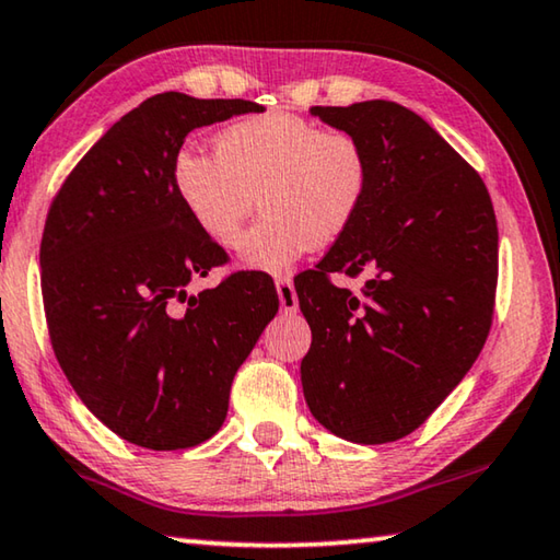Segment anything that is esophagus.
I'll return each instance as SVG.
<instances>
[{
	"label": "esophagus",
	"mask_w": 560,
	"mask_h": 560,
	"mask_svg": "<svg viewBox=\"0 0 560 560\" xmlns=\"http://www.w3.org/2000/svg\"><path fill=\"white\" fill-rule=\"evenodd\" d=\"M275 288H278L282 313H285V315L298 313L300 300H298V292H295V285H292V280L290 278H278V280H275Z\"/></svg>",
	"instance_id": "1"
}]
</instances>
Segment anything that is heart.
I'll use <instances>...</instances> for the list:
<instances>
[{
	"instance_id": "1",
	"label": "heart",
	"mask_w": 560,
	"mask_h": 560,
	"mask_svg": "<svg viewBox=\"0 0 560 560\" xmlns=\"http://www.w3.org/2000/svg\"><path fill=\"white\" fill-rule=\"evenodd\" d=\"M171 180L194 225L223 247L260 198L265 215L237 241V260L282 272L350 231L370 198L372 161L350 131L270 112L223 128L215 155L180 149Z\"/></svg>"
}]
</instances>
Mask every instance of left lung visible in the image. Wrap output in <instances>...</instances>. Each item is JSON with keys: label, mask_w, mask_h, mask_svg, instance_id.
I'll return each mask as SVG.
<instances>
[{"label": "left lung", "mask_w": 560, "mask_h": 560, "mask_svg": "<svg viewBox=\"0 0 560 560\" xmlns=\"http://www.w3.org/2000/svg\"><path fill=\"white\" fill-rule=\"evenodd\" d=\"M372 161L360 218L317 270L295 278L313 329L300 377L307 407L354 444L415 432L487 342L499 280V228L479 173L424 118L394 101L313 106ZM371 275L360 293L328 275Z\"/></svg>", "instance_id": "left-lung-1"}]
</instances>
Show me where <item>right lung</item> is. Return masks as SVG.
I'll return each instance as SVG.
<instances>
[{
  "mask_svg": "<svg viewBox=\"0 0 560 560\" xmlns=\"http://www.w3.org/2000/svg\"><path fill=\"white\" fill-rule=\"evenodd\" d=\"M262 106L166 91L116 121L51 200L42 298L54 354L91 415L126 442L173 452L223 427L237 366L278 313L272 280L233 272L186 215L171 163L200 126Z\"/></svg>",
  "mask_w": 560,
  "mask_h": 560,
  "instance_id": "1",
  "label": "right lung"
}]
</instances>
